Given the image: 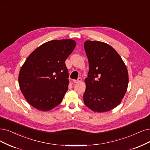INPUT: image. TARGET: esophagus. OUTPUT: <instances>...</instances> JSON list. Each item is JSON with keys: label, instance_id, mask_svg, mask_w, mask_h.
Here are the masks:
<instances>
[{"label": "esophagus", "instance_id": "obj_1", "mask_svg": "<svg viewBox=\"0 0 150 150\" xmlns=\"http://www.w3.org/2000/svg\"><path fill=\"white\" fill-rule=\"evenodd\" d=\"M81 78H79L78 80H74V83H79L81 82Z\"/></svg>", "mask_w": 150, "mask_h": 150}]
</instances>
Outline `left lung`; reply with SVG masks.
<instances>
[{
    "instance_id": "obj_1",
    "label": "left lung",
    "mask_w": 150,
    "mask_h": 150,
    "mask_svg": "<svg viewBox=\"0 0 150 150\" xmlns=\"http://www.w3.org/2000/svg\"><path fill=\"white\" fill-rule=\"evenodd\" d=\"M84 47L90 67L85 80L84 103L94 112H108L117 107L125 96L128 70L119 54L109 44L88 40Z\"/></svg>"
}]
</instances>
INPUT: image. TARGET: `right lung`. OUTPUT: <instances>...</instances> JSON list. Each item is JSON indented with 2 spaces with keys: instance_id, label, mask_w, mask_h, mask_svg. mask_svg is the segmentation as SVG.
<instances>
[{
  "instance_id": "1",
  "label": "right lung",
  "mask_w": 150,
  "mask_h": 150,
  "mask_svg": "<svg viewBox=\"0 0 150 150\" xmlns=\"http://www.w3.org/2000/svg\"><path fill=\"white\" fill-rule=\"evenodd\" d=\"M73 40H55L37 47L27 57L18 75L20 90L31 106L48 111L62 102L69 84L65 61L73 52Z\"/></svg>"
}]
</instances>
